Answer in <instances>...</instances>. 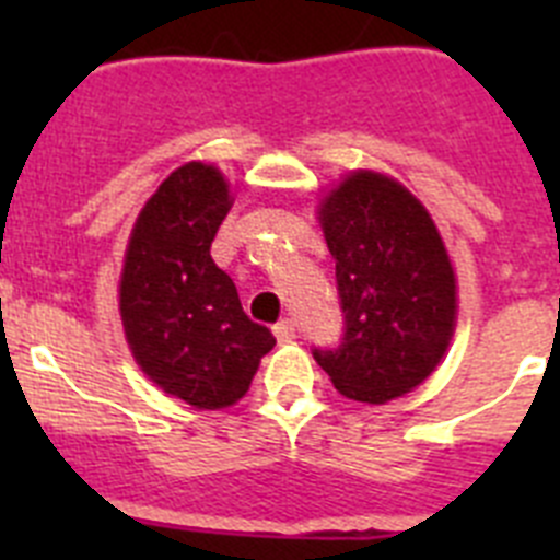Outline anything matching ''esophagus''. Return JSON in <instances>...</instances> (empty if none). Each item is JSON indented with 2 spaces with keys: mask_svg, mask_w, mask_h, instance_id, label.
<instances>
[{
  "mask_svg": "<svg viewBox=\"0 0 560 560\" xmlns=\"http://www.w3.org/2000/svg\"><path fill=\"white\" fill-rule=\"evenodd\" d=\"M271 330H275L277 341H291L296 336V328H294V323H291V319H280V323H277Z\"/></svg>",
  "mask_w": 560,
  "mask_h": 560,
  "instance_id": "1",
  "label": "esophagus"
}]
</instances>
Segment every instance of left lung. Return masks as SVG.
Masks as SVG:
<instances>
[{
    "label": "left lung",
    "mask_w": 560,
    "mask_h": 560,
    "mask_svg": "<svg viewBox=\"0 0 560 560\" xmlns=\"http://www.w3.org/2000/svg\"><path fill=\"white\" fill-rule=\"evenodd\" d=\"M319 221L345 328L339 345L314 348V359L345 398L387 404L432 375L454 334L446 246L412 192L370 171L341 182Z\"/></svg>",
    "instance_id": "8db88e82"
}]
</instances>
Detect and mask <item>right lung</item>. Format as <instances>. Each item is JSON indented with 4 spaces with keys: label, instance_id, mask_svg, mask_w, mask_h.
Instances as JSON below:
<instances>
[{
    "label": "right lung",
    "instance_id": "obj_1",
    "mask_svg": "<svg viewBox=\"0 0 560 560\" xmlns=\"http://www.w3.org/2000/svg\"><path fill=\"white\" fill-rule=\"evenodd\" d=\"M230 212V187L212 165L173 171L142 207L120 280L126 339L142 373L196 409H224L249 389L275 348L241 308L210 246Z\"/></svg>",
    "mask_w": 560,
    "mask_h": 560
}]
</instances>
